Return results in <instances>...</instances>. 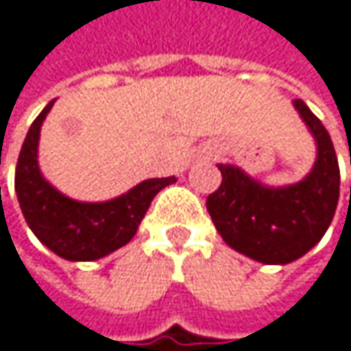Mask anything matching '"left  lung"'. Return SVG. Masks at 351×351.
<instances>
[{"label":"left lung","mask_w":351,"mask_h":351,"mask_svg":"<svg viewBox=\"0 0 351 351\" xmlns=\"http://www.w3.org/2000/svg\"><path fill=\"white\" fill-rule=\"evenodd\" d=\"M293 106L315 138L311 173L295 184L266 186L238 167L219 165L221 184L207 197L223 242L262 264H289L305 256L325 236L339 199L333 142L305 101L295 99Z\"/></svg>","instance_id":"8db88e82"}]
</instances>
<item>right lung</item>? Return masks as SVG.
Instances as JSON below:
<instances>
[{
    "label": "right lung",
    "instance_id": "1",
    "mask_svg": "<svg viewBox=\"0 0 351 351\" xmlns=\"http://www.w3.org/2000/svg\"><path fill=\"white\" fill-rule=\"evenodd\" d=\"M52 104L40 111L22 144L16 167L18 201L36 238L56 256L71 262L99 260L136 236L156 193L176 182V178L142 180L128 193L104 203H83L62 195L38 167L40 128Z\"/></svg>",
    "mask_w": 351,
    "mask_h": 351
}]
</instances>
